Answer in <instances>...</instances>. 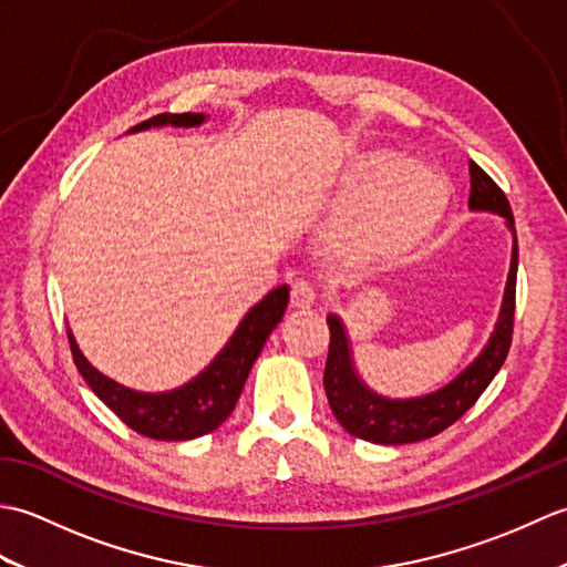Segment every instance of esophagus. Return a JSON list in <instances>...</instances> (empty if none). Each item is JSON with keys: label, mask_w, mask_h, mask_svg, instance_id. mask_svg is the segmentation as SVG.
Wrapping results in <instances>:
<instances>
[{"label": "esophagus", "mask_w": 567, "mask_h": 567, "mask_svg": "<svg viewBox=\"0 0 567 567\" xmlns=\"http://www.w3.org/2000/svg\"><path fill=\"white\" fill-rule=\"evenodd\" d=\"M315 299H317V292H315V287H311L309 282H295V285H292L290 305H292L297 311H307V309L315 307Z\"/></svg>", "instance_id": "obj_1"}]
</instances>
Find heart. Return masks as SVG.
<instances>
[{"mask_svg": "<svg viewBox=\"0 0 567 567\" xmlns=\"http://www.w3.org/2000/svg\"><path fill=\"white\" fill-rule=\"evenodd\" d=\"M355 187L336 221V246L360 265H384L409 256L439 226L451 187L436 167L419 161H358L346 173Z\"/></svg>", "mask_w": 567, "mask_h": 567, "instance_id": "obj_1", "label": "heart"}]
</instances>
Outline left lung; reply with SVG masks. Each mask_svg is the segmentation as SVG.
Segmentation results:
<instances>
[{
  "instance_id": "obj_1",
  "label": "left lung",
  "mask_w": 567,
  "mask_h": 567,
  "mask_svg": "<svg viewBox=\"0 0 567 567\" xmlns=\"http://www.w3.org/2000/svg\"><path fill=\"white\" fill-rule=\"evenodd\" d=\"M467 204L470 209L495 212L504 216L507 226L514 228V216L507 195H504L495 179L473 161H470ZM516 265H519V246H516L514 236L507 292H504L502 315L487 348L480 353L475 363L465 372H461L451 384H445L443 390L433 394L419 396V400H384V396L370 392L365 384L358 380L353 370L343 323L339 321V317L331 315L327 319L331 339L327 368H323V390H327L329 406L333 416L339 419V424L355 439L384 445L424 441L455 424V421L480 400V394L487 390V384L497 375L504 360H507L514 333Z\"/></svg>"
}]
</instances>
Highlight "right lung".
<instances>
[{
    "label": "right lung",
    "mask_w": 567,
    "mask_h": 567,
    "mask_svg": "<svg viewBox=\"0 0 567 567\" xmlns=\"http://www.w3.org/2000/svg\"><path fill=\"white\" fill-rule=\"evenodd\" d=\"M204 114H158L141 122L131 131H143L151 126H199ZM287 285L277 287L260 305L252 307L240 327L226 343L224 351L216 355L214 363L189 384L165 394H141L126 390L114 380L104 378L100 370H94L68 331L72 360L80 370L84 382L92 392L124 421L128 429H134L141 436L155 441H189L204 436L214 429H219L231 416L234 406L244 390L248 372L260 355L265 339L280 323L287 309Z\"/></svg>",
    "instance_id": "obj_1"
}]
</instances>
